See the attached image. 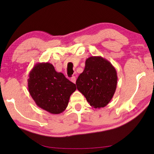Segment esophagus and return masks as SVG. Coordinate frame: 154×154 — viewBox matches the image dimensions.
<instances>
[{
  "mask_svg": "<svg viewBox=\"0 0 154 154\" xmlns=\"http://www.w3.org/2000/svg\"><path fill=\"white\" fill-rule=\"evenodd\" d=\"M70 80L73 82V83H75V80H76V79H75V76H72L71 78V79H70Z\"/></svg>",
  "mask_w": 154,
  "mask_h": 154,
  "instance_id": "34e87169",
  "label": "esophagus"
}]
</instances>
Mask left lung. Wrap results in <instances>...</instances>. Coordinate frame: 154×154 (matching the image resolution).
<instances>
[{"label":"left lung","instance_id":"8db88e82","mask_svg":"<svg viewBox=\"0 0 154 154\" xmlns=\"http://www.w3.org/2000/svg\"><path fill=\"white\" fill-rule=\"evenodd\" d=\"M75 84L91 106L99 109L105 107L115 94L117 71L104 58L90 57L86 59L84 71L79 75Z\"/></svg>","mask_w":154,"mask_h":154}]
</instances>
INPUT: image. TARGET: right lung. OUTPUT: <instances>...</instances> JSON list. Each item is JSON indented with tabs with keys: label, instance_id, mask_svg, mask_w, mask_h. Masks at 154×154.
<instances>
[{
	"label": "right lung",
	"instance_id": "obj_1",
	"mask_svg": "<svg viewBox=\"0 0 154 154\" xmlns=\"http://www.w3.org/2000/svg\"><path fill=\"white\" fill-rule=\"evenodd\" d=\"M75 89V85L50 63H37L29 74L30 95L39 108L51 114H60L66 109Z\"/></svg>",
	"mask_w": 154,
	"mask_h": 154
}]
</instances>
